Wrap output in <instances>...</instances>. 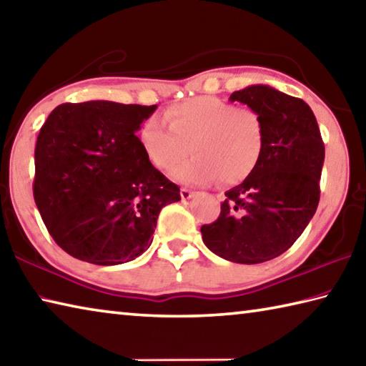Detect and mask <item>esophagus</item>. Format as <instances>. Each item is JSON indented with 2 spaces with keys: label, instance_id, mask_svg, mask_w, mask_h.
<instances>
[{
  "label": "esophagus",
  "instance_id": "esophagus-1",
  "mask_svg": "<svg viewBox=\"0 0 366 366\" xmlns=\"http://www.w3.org/2000/svg\"><path fill=\"white\" fill-rule=\"evenodd\" d=\"M195 195V192H192L190 189H187V187H182L181 189V197H182V200H190L192 197Z\"/></svg>",
  "mask_w": 366,
  "mask_h": 366
}]
</instances>
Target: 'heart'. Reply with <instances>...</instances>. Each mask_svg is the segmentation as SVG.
I'll use <instances>...</instances> for the list:
<instances>
[{"instance_id": "heart-1", "label": "heart", "mask_w": 366, "mask_h": 366, "mask_svg": "<svg viewBox=\"0 0 366 366\" xmlns=\"http://www.w3.org/2000/svg\"><path fill=\"white\" fill-rule=\"evenodd\" d=\"M168 128L149 119L141 128L142 149L152 164L190 185L238 184L261 160L265 131L261 117L249 107H237L222 99L202 96L164 110Z\"/></svg>"}]
</instances>
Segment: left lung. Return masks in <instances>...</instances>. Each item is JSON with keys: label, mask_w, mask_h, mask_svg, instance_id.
Segmentation results:
<instances>
[{"label": "left lung", "mask_w": 366, "mask_h": 366, "mask_svg": "<svg viewBox=\"0 0 366 366\" xmlns=\"http://www.w3.org/2000/svg\"><path fill=\"white\" fill-rule=\"evenodd\" d=\"M229 101L247 104L261 117L264 150L256 169L225 192L221 214L203 225L202 235L222 259L259 264L291 248L315 214L325 145L302 99L254 84L235 91Z\"/></svg>", "instance_id": "1"}]
</instances>
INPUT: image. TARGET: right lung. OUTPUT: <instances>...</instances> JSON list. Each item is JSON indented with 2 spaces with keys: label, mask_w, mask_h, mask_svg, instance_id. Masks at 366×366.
<instances>
[{
  "label": "right lung",
  "mask_w": 366,
  "mask_h": 366,
  "mask_svg": "<svg viewBox=\"0 0 366 366\" xmlns=\"http://www.w3.org/2000/svg\"><path fill=\"white\" fill-rule=\"evenodd\" d=\"M155 109L62 104L39 129L33 197L54 242L79 261L117 265L141 256L163 206L181 200L136 136Z\"/></svg>",
  "instance_id": "add662e5"
}]
</instances>
